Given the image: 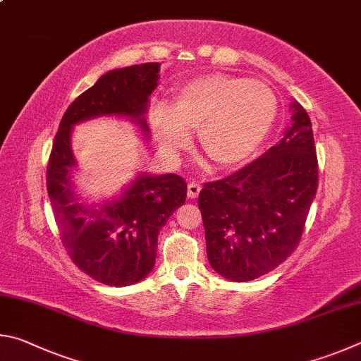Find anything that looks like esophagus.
I'll list each match as a JSON object with an SVG mask.
<instances>
[{
	"mask_svg": "<svg viewBox=\"0 0 361 361\" xmlns=\"http://www.w3.org/2000/svg\"><path fill=\"white\" fill-rule=\"evenodd\" d=\"M187 190H188V198H197L201 192V185L197 184V182H190Z\"/></svg>",
	"mask_w": 361,
	"mask_h": 361,
	"instance_id": "34e87169",
	"label": "esophagus"
}]
</instances>
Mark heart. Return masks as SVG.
<instances>
[{"label": "heart", "instance_id": "heart-1", "mask_svg": "<svg viewBox=\"0 0 361 361\" xmlns=\"http://www.w3.org/2000/svg\"><path fill=\"white\" fill-rule=\"evenodd\" d=\"M277 114L274 92L262 80L207 74L177 88L169 106L158 103L150 120L158 141L174 155L198 131L206 155L220 168L241 166L260 149Z\"/></svg>", "mask_w": 361, "mask_h": 361}]
</instances>
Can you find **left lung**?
<instances>
[{
  "instance_id": "left-lung-1",
  "label": "left lung",
  "mask_w": 361,
  "mask_h": 361,
  "mask_svg": "<svg viewBox=\"0 0 361 361\" xmlns=\"http://www.w3.org/2000/svg\"><path fill=\"white\" fill-rule=\"evenodd\" d=\"M290 111L292 123L279 142L200 192L207 260L228 281L269 273L301 239L317 193L319 166L311 118L298 101Z\"/></svg>"
}]
</instances>
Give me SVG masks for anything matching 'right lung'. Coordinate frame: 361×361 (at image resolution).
<instances>
[{"label": "right lung", "mask_w": 361, "mask_h": 361, "mask_svg": "<svg viewBox=\"0 0 361 361\" xmlns=\"http://www.w3.org/2000/svg\"><path fill=\"white\" fill-rule=\"evenodd\" d=\"M158 73L160 63H144L101 75L66 109L50 152L47 192L63 245L78 268L106 286H133L154 269L158 233L185 203L187 184L173 173H139L117 197L88 203L74 188L73 128L92 118L117 117L130 120L149 139V97Z\"/></svg>", "instance_id": "right-lung-1"}]
</instances>
